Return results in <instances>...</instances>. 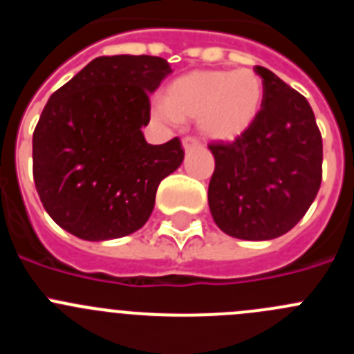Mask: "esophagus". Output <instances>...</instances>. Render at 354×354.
<instances>
[{
    "mask_svg": "<svg viewBox=\"0 0 354 354\" xmlns=\"http://www.w3.org/2000/svg\"><path fill=\"white\" fill-rule=\"evenodd\" d=\"M183 147H184V151H191V149H196V147H200V142L196 140V138H193V137H186L183 140Z\"/></svg>",
    "mask_w": 354,
    "mask_h": 354,
    "instance_id": "1",
    "label": "esophagus"
}]
</instances>
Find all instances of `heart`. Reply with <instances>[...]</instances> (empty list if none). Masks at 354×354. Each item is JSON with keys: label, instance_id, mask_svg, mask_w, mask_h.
I'll use <instances>...</instances> for the list:
<instances>
[{"label": "heart", "instance_id": "heart-1", "mask_svg": "<svg viewBox=\"0 0 354 354\" xmlns=\"http://www.w3.org/2000/svg\"><path fill=\"white\" fill-rule=\"evenodd\" d=\"M261 103L263 82L251 68L194 70L168 84L154 115L167 124L196 119L203 137L232 142L251 128Z\"/></svg>", "mask_w": 354, "mask_h": 354}]
</instances>
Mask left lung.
I'll return each mask as SVG.
<instances>
[{
  "mask_svg": "<svg viewBox=\"0 0 354 354\" xmlns=\"http://www.w3.org/2000/svg\"><path fill=\"white\" fill-rule=\"evenodd\" d=\"M263 103L232 144L210 145V214L226 235L270 241L297 225L321 186L323 142L309 102L263 66Z\"/></svg>",
  "mask_w": 354,
  "mask_h": 354,
  "instance_id": "obj_1",
  "label": "left lung"
}]
</instances>
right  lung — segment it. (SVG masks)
Instances as JSON below:
<instances>
[{"label": "right lung", "instance_id": "right-lung-1", "mask_svg": "<svg viewBox=\"0 0 354 354\" xmlns=\"http://www.w3.org/2000/svg\"><path fill=\"white\" fill-rule=\"evenodd\" d=\"M171 73L156 56H102L48 98L33 133V177L56 225L82 241L131 235L184 160L179 138L147 144L152 95Z\"/></svg>", "mask_w": 354, "mask_h": 354}]
</instances>
